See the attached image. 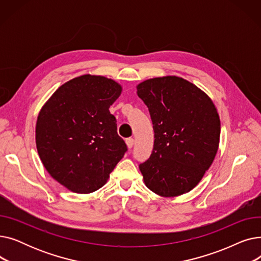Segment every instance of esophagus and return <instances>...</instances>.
<instances>
[{
    "mask_svg": "<svg viewBox=\"0 0 261 261\" xmlns=\"http://www.w3.org/2000/svg\"><path fill=\"white\" fill-rule=\"evenodd\" d=\"M126 143H127L128 148H129V149H131V148L133 147V145H134V140H133L132 138H129V139H127V140H126Z\"/></svg>",
    "mask_w": 261,
    "mask_h": 261,
    "instance_id": "esophagus-1",
    "label": "esophagus"
}]
</instances>
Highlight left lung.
Wrapping results in <instances>:
<instances>
[{
    "mask_svg": "<svg viewBox=\"0 0 261 261\" xmlns=\"http://www.w3.org/2000/svg\"><path fill=\"white\" fill-rule=\"evenodd\" d=\"M154 131L151 155L140 164L146 186L162 197L188 193L216 156L220 119L208 96L191 82L166 76L138 86Z\"/></svg>",
    "mask_w": 261,
    "mask_h": 261,
    "instance_id": "obj_1",
    "label": "left lung"
}]
</instances>
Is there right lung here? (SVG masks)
<instances>
[{
    "mask_svg": "<svg viewBox=\"0 0 261 261\" xmlns=\"http://www.w3.org/2000/svg\"><path fill=\"white\" fill-rule=\"evenodd\" d=\"M120 93L112 79L84 75L65 82L41 109L39 156L54 179L74 193L102 187L128 150L109 111Z\"/></svg>",
    "mask_w": 261,
    "mask_h": 261,
    "instance_id": "add662e5",
    "label": "right lung"
}]
</instances>
